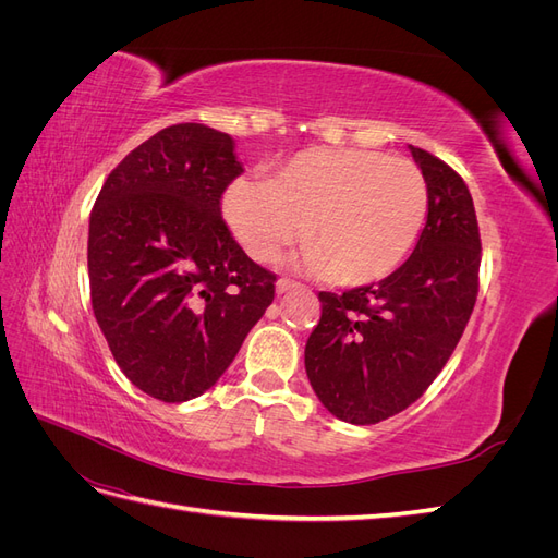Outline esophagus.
I'll use <instances>...</instances> for the list:
<instances>
[{"instance_id":"obj_1","label":"esophagus","mask_w":558,"mask_h":558,"mask_svg":"<svg viewBox=\"0 0 558 558\" xmlns=\"http://www.w3.org/2000/svg\"><path fill=\"white\" fill-rule=\"evenodd\" d=\"M298 289H302V286H300L298 281H291V279H279V281H277V293H279V295H281V293L298 291Z\"/></svg>"}]
</instances>
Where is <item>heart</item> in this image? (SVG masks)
<instances>
[{
	"label": "heart",
	"mask_w": 558,
	"mask_h": 558,
	"mask_svg": "<svg viewBox=\"0 0 558 558\" xmlns=\"http://www.w3.org/2000/svg\"><path fill=\"white\" fill-rule=\"evenodd\" d=\"M428 214V189L408 158L312 148L272 181H234L223 216L253 260H275L305 226L300 267L340 286L388 277L408 258Z\"/></svg>",
	"instance_id": "heart-1"
}]
</instances>
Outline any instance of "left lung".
<instances>
[{
    "mask_svg": "<svg viewBox=\"0 0 558 558\" xmlns=\"http://www.w3.org/2000/svg\"><path fill=\"white\" fill-rule=\"evenodd\" d=\"M426 179L428 218L393 275L320 291V318L305 369L324 408L369 426L408 410L449 361L477 300L482 242L465 181L428 150L410 146Z\"/></svg>",
    "mask_w": 558,
    "mask_h": 558,
    "instance_id": "1",
    "label": "left lung"
}]
</instances>
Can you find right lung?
Segmentation results:
<instances>
[{
	"label": "right lung",
	"instance_id": "1",
	"mask_svg": "<svg viewBox=\"0 0 558 558\" xmlns=\"http://www.w3.org/2000/svg\"><path fill=\"white\" fill-rule=\"evenodd\" d=\"M242 174L234 140L170 125L118 162L90 211L93 312L123 375L150 398L202 396L275 300L221 218Z\"/></svg>",
	"mask_w": 558,
	"mask_h": 558
}]
</instances>
